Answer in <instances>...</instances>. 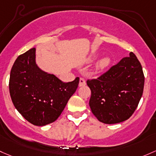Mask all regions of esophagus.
Listing matches in <instances>:
<instances>
[{"label":"esophagus","mask_w":156,"mask_h":156,"mask_svg":"<svg viewBox=\"0 0 156 156\" xmlns=\"http://www.w3.org/2000/svg\"><path fill=\"white\" fill-rule=\"evenodd\" d=\"M86 85V81H85V80L83 79V78H80V81H79V84H78V86L79 87H83Z\"/></svg>","instance_id":"esophagus-1"}]
</instances>
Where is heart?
Masks as SVG:
<instances>
[{"label":"heart","mask_w":156,"mask_h":156,"mask_svg":"<svg viewBox=\"0 0 156 156\" xmlns=\"http://www.w3.org/2000/svg\"><path fill=\"white\" fill-rule=\"evenodd\" d=\"M111 60H111V57L109 56H105L101 57V58H100L97 61V63H96V66H95V73H101V72H103L104 70H105L106 69L111 65Z\"/></svg>","instance_id":"obj_1"}]
</instances>
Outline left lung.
Masks as SVG:
<instances>
[{"instance_id": "obj_1", "label": "left lung", "mask_w": 156, "mask_h": 156, "mask_svg": "<svg viewBox=\"0 0 156 156\" xmlns=\"http://www.w3.org/2000/svg\"><path fill=\"white\" fill-rule=\"evenodd\" d=\"M89 105L100 122L116 124L129 119L143 95L144 75L137 57L130 52L98 79L88 80Z\"/></svg>"}]
</instances>
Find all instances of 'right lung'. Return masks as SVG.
Segmentation results:
<instances>
[{"mask_svg":"<svg viewBox=\"0 0 156 156\" xmlns=\"http://www.w3.org/2000/svg\"><path fill=\"white\" fill-rule=\"evenodd\" d=\"M78 83V77L64 83L39 68L33 48L15 61L9 88L13 105L22 117L33 125L43 126L59 117Z\"/></svg>","mask_w":156,"mask_h":156,"instance_id":"add662e5","label":"right lung"}]
</instances>
